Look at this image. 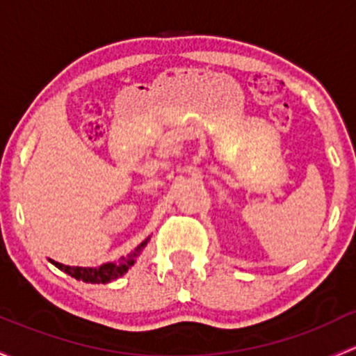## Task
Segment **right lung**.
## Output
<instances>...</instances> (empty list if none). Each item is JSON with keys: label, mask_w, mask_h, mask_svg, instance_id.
I'll use <instances>...</instances> for the list:
<instances>
[{"label": "right lung", "mask_w": 356, "mask_h": 356, "mask_svg": "<svg viewBox=\"0 0 356 356\" xmlns=\"http://www.w3.org/2000/svg\"><path fill=\"white\" fill-rule=\"evenodd\" d=\"M149 237L145 238L140 245L134 249V252H131L128 257H121V261L118 263H106L99 268H81V266H66V264L58 263V261L49 259L56 268L65 271L66 275L73 276L74 280H81L85 283H109L114 280L121 278L122 275L128 273V269L136 263V257L140 256L141 250L145 249V245L148 244Z\"/></svg>", "instance_id": "add662e5"}]
</instances>
